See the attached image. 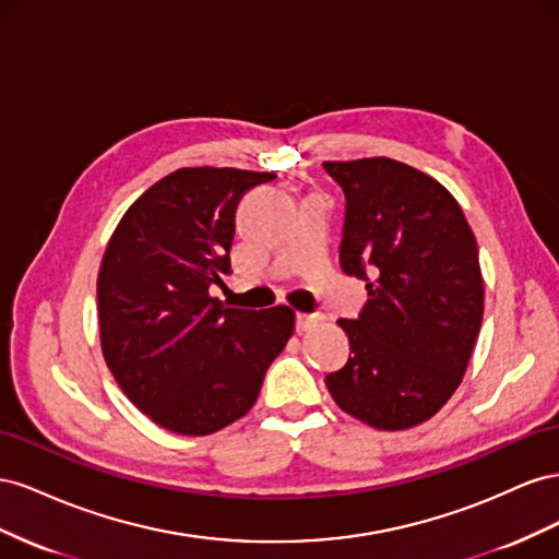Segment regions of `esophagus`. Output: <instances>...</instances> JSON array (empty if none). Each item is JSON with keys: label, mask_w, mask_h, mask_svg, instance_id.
Masks as SVG:
<instances>
[{"label": "esophagus", "mask_w": 559, "mask_h": 559, "mask_svg": "<svg viewBox=\"0 0 559 559\" xmlns=\"http://www.w3.org/2000/svg\"><path fill=\"white\" fill-rule=\"evenodd\" d=\"M316 323H318V316H313V313H295V328H297V332H305V330H309Z\"/></svg>", "instance_id": "esophagus-1"}]
</instances>
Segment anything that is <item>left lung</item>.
I'll list each match as a JSON object with an SVG mask.
<instances>
[{
  "instance_id": "obj_1",
  "label": "left lung",
  "mask_w": 559,
  "mask_h": 559,
  "mask_svg": "<svg viewBox=\"0 0 559 559\" xmlns=\"http://www.w3.org/2000/svg\"><path fill=\"white\" fill-rule=\"evenodd\" d=\"M323 168L346 199L342 269L370 295L340 321L350 356L328 391L374 428L417 426L461 384L483 325L475 236L450 191L417 168L384 156Z\"/></svg>"
}]
</instances>
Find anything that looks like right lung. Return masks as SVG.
I'll return each instance as SVG.
<instances>
[{
  "label": "right lung",
  "instance_id": "obj_1",
  "mask_svg": "<svg viewBox=\"0 0 559 559\" xmlns=\"http://www.w3.org/2000/svg\"><path fill=\"white\" fill-rule=\"evenodd\" d=\"M274 173L180 168L152 185L111 234L98 274L107 368L129 401L180 436H211L254 405L295 311L229 309L234 213Z\"/></svg>",
  "mask_w": 559,
  "mask_h": 559
}]
</instances>
